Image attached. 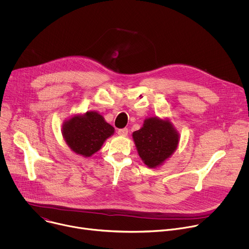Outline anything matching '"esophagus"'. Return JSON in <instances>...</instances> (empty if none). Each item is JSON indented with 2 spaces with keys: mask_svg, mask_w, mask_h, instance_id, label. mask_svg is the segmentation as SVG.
<instances>
[{
  "mask_svg": "<svg viewBox=\"0 0 249 249\" xmlns=\"http://www.w3.org/2000/svg\"><path fill=\"white\" fill-rule=\"evenodd\" d=\"M117 134L119 136H123V137H126L128 135V129L127 128H123V129H119L117 131Z\"/></svg>",
  "mask_w": 249,
  "mask_h": 249,
  "instance_id": "1",
  "label": "esophagus"
}]
</instances>
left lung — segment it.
I'll return each mask as SVG.
<instances>
[{
    "label": "left lung",
    "mask_w": 249,
    "mask_h": 249,
    "mask_svg": "<svg viewBox=\"0 0 249 249\" xmlns=\"http://www.w3.org/2000/svg\"><path fill=\"white\" fill-rule=\"evenodd\" d=\"M132 136L140 158L150 168L162 165L179 143V133L170 120L157 116L145 119L143 127Z\"/></svg>",
    "instance_id": "left-lung-1"
}]
</instances>
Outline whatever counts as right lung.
<instances>
[{
  "label": "right lung",
  "instance_id": "obj_1",
  "mask_svg": "<svg viewBox=\"0 0 249 249\" xmlns=\"http://www.w3.org/2000/svg\"><path fill=\"white\" fill-rule=\"evenodd\" d=\"M62 134L74 153L89 158L114 134V128L96 111L75 114L62 125Z\"/></svg>",
  "mask_w": 249,
  "mask_h": 249
}]
</instances>
